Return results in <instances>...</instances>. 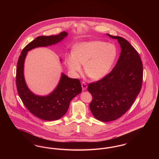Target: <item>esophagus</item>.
Returning <instances> with one entry per match:
<instances>
[{"instance_id":"obj_1","label":"esophagus","mask_w":159,"mask_h":159,"mask_svg":"<svg viewBox=\"0 0 159 159\" xmlns=\"http://www.w3.org/2000/svg\"><path fill=\"white\" fill-rule=\"evenodd\" d=\"M82 87L83 91H85V90L87 89V87H88L86 83H85V82H82Z\"/></svg>"}]
</instances>
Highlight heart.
Instances as JSON below:
<instances>
[{
	"mask_svg": "<svg viewBox=\"0 0 159 159\" xmlns=\"http://www.w3.org/2000/svg\"><path fill=\"white\" fill-rule=\"evenodd\" d=\"M117 49L112 43L102 41H92L77 43L73 55L66 58L68 68L74 73L82 71L84 65L88 76L93 79L102 78L108 73L116 60Z\"/></svg>",
	"mask_w": 159,
	"mask_h": 159,
	"instance_id": "heart-1",
	"label": "heart"
}]
</instances>
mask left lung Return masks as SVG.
Masks as SVG:
<instances>
[{
  "instance_id": "left-lung-1",
  "label": "left lung",
  "mask_w": 159,
  "mask_h": 159,
  "mask_svg": "<svg viewBox=\"0 0 159 159\" xmlns=\"http://www.w3.org/2000/svg\"><path fill=\"white\" fill-rule=\"evenodd\" d=\"M107 35L118 40L120 55L110 73L88 86L92 97L91 112L102 121L115 120L128 110L141 91L143 80V63L136 49L124 38Z\"/></svg>"
}]
</instances>
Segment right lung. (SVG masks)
Returning <instances> with one entry per match:
<instances>
[{"mask_svg": "<svg viewBox=\"0 0 159 159\" xmlns=\"http://www.w3.org/2000/svg\"><path fill=\"white\" fill-rule=\"evenodd\" d=\"M67 34V32L62 31L58 35L39 36L25 46L17 62L16 85L18 95L31 113L43 120H58L66 113L71 99L82 92L81 83L79 79H71L62 73L58 86L51 93L45 97L36 95L29 89L24 80L25 58L29 51L55 44Z\"/></svg>", "mask_w": 159, "mask_h": 159, "instance_id": "obj_1", "label": "right lung"}]
</instances>
